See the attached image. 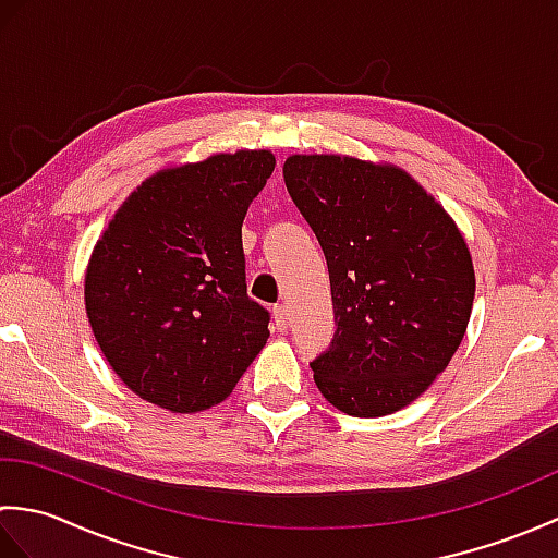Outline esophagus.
<instances>
[{
  "mask_svg": "<svg viewBox=\"0 0 558 558\" xmlns=\"http://www.w3.org/2000/svg\"><path fill=\"white\" fill-rule=\"evenodd\" d=\"M272 322H276V328L278 330H288V324H290V314H288V306H272Z\"/></svg>",
  "mask_w": 558,
  "mask_h": 558,
  "instance_id": "obj_1",
  "label": "esophagus"
}]
</instances>
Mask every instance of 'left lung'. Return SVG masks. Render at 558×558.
<instances>
[{"label": "left lung", "mask_w": 558, "mask_h": 558, "mask_svg": "<svg viewBox=\"0 0 558 558\" xmlns=\"http://www.w3.org/2000/svg\"><path fill=\"white\" fill-rule=\"evenodd\" d=\"M286 186L324 248L336 336L312 362L352 417L417 400L465 338L475 266L465 236L405 170L352 156H290Z\"/></svg>", "instance_id": "obj_1"}]
</instances>
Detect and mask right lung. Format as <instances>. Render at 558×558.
<instances>
[{"label":"right lung","instance_id":"right-lung-1","mask_svg":"<svg viewBox=\"0 0 558 558\" xmlns=\"http://www.w3.org/2000/svg\"><path fill=\"white\" fill-rule=\"evenodd\" d=\"M276 168L270 150L216 153L141 182L86 268V314L129 390L192 414L232 393L270 336L248 300L242 222Z\"/></svg>","mask_w":558,"mask_h":558}]
</instances>
